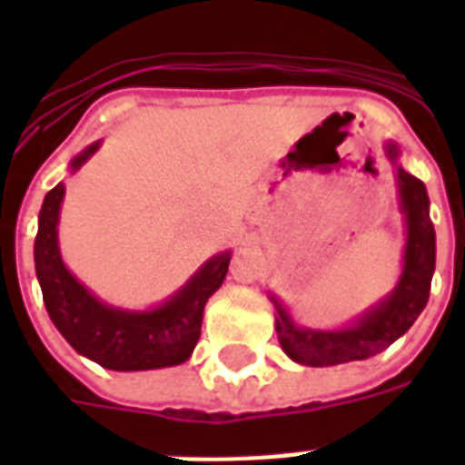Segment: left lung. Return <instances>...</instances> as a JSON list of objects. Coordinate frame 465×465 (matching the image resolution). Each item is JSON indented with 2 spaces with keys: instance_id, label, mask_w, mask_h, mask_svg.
<instances>
[{
  "instance_id": "8db88e82",
  "label": "left lung",
  "mask_w": 465,
  "mask_h": 465,
  "mask_svg": "<svg viewBox=\"0 0 465 465\" xmlns=\"http://www.w3.org/2000/svg\"><path fill=\"white\" fill-rule=\"evenodd\" d=\"M389 156L396 159V147H389ZM398 188L408 222V246L403 277L396 292L383 304L369 311L360 323L338 332L297 328L294 321L277 306L275 325L280 345L299 364L332 367L374 357L393 345L427 306L434 275V226L430 219V200L425 183L405 173L403 168H398Z\"/></svg>"
}]
</instances>
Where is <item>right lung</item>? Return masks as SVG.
I'll list each match as a JSON object with an SVG mask.
<instances>
[{
    "mask_svg": "<svg viewBox=\"0 0 465 465\" xmlns=\"http://www.w3.org/2000/svg\"><path fill=\"white\" fill-rule=\"evenodd\" d=\"M96 149L98 144H91L72 166H82ZM62 195V183L45 195L35 236V272L54 328L76 352L115 371L173 367L188 360L200 340L204 304L224 282L232 255L222 253L207 262L188 287L159 309L144 313L111 309L91 297L62 262L57 248Z\"/></svg>",
    "mask_w": 465,
    "mask_h": 465,
    "instance_id": "1",
    "label": "right lung"
}]
</instances>
